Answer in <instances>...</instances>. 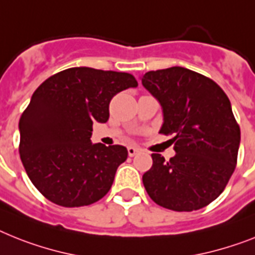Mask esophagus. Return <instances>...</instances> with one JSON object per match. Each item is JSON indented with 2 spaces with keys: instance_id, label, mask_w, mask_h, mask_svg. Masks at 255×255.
I'll return each mask as SVG.
<instances>
[{
  "instance_id": "1",
  "label": "esophagus",
  "mask_w": 255,
  "mask_h": 255,
  "mask_svg": "<svg viewBox=\"0 0 255 255\" xmlns=\"http://www.w3.org/2000/svg\"><path fill=\"white\" fill-rule=\"evenodd\" d=\"M139 152V148H136V147H128V153H129V156H134V155H136V153Z\"/></svg>"
}]
</instances>
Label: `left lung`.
I'll return each instance as SVG.
<instances>
[{
	"instance_id": "1",
	"label": "left lung",
	"mask_w": 255,
	"mask_h": 255,
	"mask_svg": "<svg viewBox=\"0 0 255 255\" xmlns=\"http://www.w3.org/2000/svg\"><path fill=\"white\" fill-rule=\"evenodd\" d=\"M142 85L160 103V132L173 135L176 155L167 161L152 153L143 174L147 194L173 211H194L210 205L235 172L240 126L228 96L215 82L181 66L148 71Z\"/></svg>"
}]
</instances>
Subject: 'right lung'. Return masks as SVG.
<instances>
[{
  "instance_id": "right-lung-1",
  "label": "right lung",
  "mask_w": 255,
  "mask_h": 255,
  "mask_svg": "<svg viewBox=\"0 0 255 255\" xmlns=\"http://www.w3.org/2000/svg\"><path fill=\"white\" fill-rule=\"evenodd\" d=\"M136 86L128 73L70 67L33 92L19 120V153L31 182L48 201L81 207L108 193L128 150L92 144V124L107 123L113 96Z\"/></svg>"
}]
</instances>
